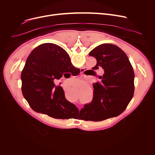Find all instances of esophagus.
<instances>
[{"instance_id":"1","label":"esophagus","mask_w":155,"mask_h":155,"mask_svg":"<svg viewBox=\"0 0 155 155\" xmlns=\"http://www.w3.org/2000/svg\"><path fill=\"white\" fill-rule=\"evenodd\" d=\"M83 77H85V78L87 77V76H86V75H83Z\"/></svg>"}]
</instances>
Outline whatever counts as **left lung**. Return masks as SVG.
Masks as SVG:
<instances>
[{
	"label": "left lung",
	"instance_id": "1",
	"mask_svg": "<svg viewBox=\"0 0 155 155\" xmlns=\"http://www.w3.org/2000/svg\"><path fill=\"white\" fill-rule=\"evenodd\" d=\"M89 55L97 60L94 70L102 68L101 81L93 84L92 101L80 110L84 120L101 121L124 112L134 92V73L126 54L116 45L104 43Z\"/></svg>",
	"mask_w": 155,
	"mask_h": 155
}]
</instances>
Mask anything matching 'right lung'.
<instances>
[{
	"mask_svg": "<svg viewBox=\"0 0 155 155\" xmlns=\"http://www.w3.org/2000/svg\"><path fill=\"white\" fill-rule=\"evenodd\" d=\"M76 70L64 49L53 43L40 45L31 51L21 73L22 92L35 111L55 119H69L78 109L65 98L54 81Z\"/></svg>",
	"mask_w": 155,
	"mask_h": 155,
	"instance_id": "add662e5",
	"label": "right lung"
}]
</instances>
